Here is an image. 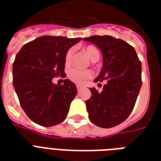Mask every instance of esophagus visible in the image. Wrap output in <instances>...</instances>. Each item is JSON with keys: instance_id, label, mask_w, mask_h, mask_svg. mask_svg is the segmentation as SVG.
Listing matches in <instances>:
<instances>
[{"instance_id": "esophagus-1", "label": "esophagus", "mask_w": 161, "mask_h": 161, "mask_svg": "<svg viewBox=\"0 0 161 161\" xmlns=\"http://www.w3.org/2000/svg\"><path fill=\"white\" fill-rule=\"evenodd\" d=\"M82 88H83V87H82L81 85H77V89H78V91L81 90Z\"/></svg>"}]
</instances>
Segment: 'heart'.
Listing matches in <instances>:
<instances>
[{"label":"heart","instance_id":"1","mask_svg":"<svg viewBox=\"0 0 161 161\" xmlns=\"http://www.w3.org/2000/svg\"><path fill=\"white\" fill-rule=\"evenodd\" d=\"M84 51L88 56V58H90L91 60H93V58H99V53H98V49L93 46H88L84 48ZM73 49H69L65 55V64L68 65L71 63L72 58H73ZM93 73L89 70H82V69H78L76 68H72L68 69V77L72 82L78 84H83L89 78H92Z\"/></svg>","mask_w":161,"mask_h":161}]
</instances>
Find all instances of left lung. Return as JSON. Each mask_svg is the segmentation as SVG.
<instances>
[{
  "mask_svg": "<svg viewBox=\"0 0 161 161\" xmlns=\"http://www.w3.org/2000/svg\"><path fill=\"white\" fill-rule=\"evenodd\" d=\"M83 40L98 47L103 55V67L94 82L106 81L100 93L90 88L92 95L86 101L88 117L98 127H114L134 108L142 84L141 63L135 48L121 39L104 35Z\"/></svg>",
  "mask_w": 161,
  "mask_h": 161,
  "instance_id": "left-lung-1",
  "label": "left lung"
}]
</instances>
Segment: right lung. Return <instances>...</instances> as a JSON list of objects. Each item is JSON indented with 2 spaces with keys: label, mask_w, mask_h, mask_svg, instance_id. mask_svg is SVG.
<instances>
[{
  "label": "right lung",
  "mask_w": 161,
  "mask_h": 161,
  "mask_svg": "<svg viewBox=\"0 0 161 161\" xmlns=\"http://www.w3.org/2000/svg\"><path fill=\"white\" fill-rule=\"evenodd\" d=\"M81 39L42 36L25 44L16 54L14 88L24 112L37 125L50 127L65 119L77 88L69 79L62 85L52 79L64 73L66 53Z\"/></svg>",
  "instance_id": "obj_1"
}]
</instances>
